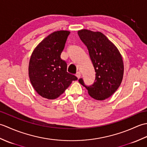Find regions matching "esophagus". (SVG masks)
<instances>
[{"instance_id":"34e87169","label":"esophagus","mask_w":147,"mask_h":147,"mask_svg":"<svg viewBox=\"0 0 147 147\" xmlns=\"http://www.w3.org/2000/svg\"><path fill=\"white\" fill-rule=\"evenodd\" d=\"M76 76H77V78H80L81 77V73H80V71H78V73L76 74Z\"/></svg>"}]
</instances>
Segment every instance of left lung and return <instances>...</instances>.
<instances>
[{"label":"left lung","mask_w":147,"mask_h":147,"mask_svg":"<svg viewBox=\"0 0 147 147\" xmlns=\"http://www.w3.org/2000/svg\"><path fill=\"white\" fill-rule=\"evenodd\" d=\"M78 35L88 48L96 73L92 85H86L83 78L78 81L90 96L103 100L111 96L121 85L124 73L123 59L117 49L103 33L82 30L78 31Z\"/></svg>","instance_id":"left-lung-1"}]
</instances>
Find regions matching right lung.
<instances>
[{"label": "right lung", "instance_id": "add662e5", "mask_svg": "<svg viewBox=\"0 0 147 147\" xmlns=\"http://www.w3.org/2000/svg\"><path fill=\"white\" fill-rule=\"evenodd\" d=\"M70 32L57 31L43 40L34 50L29 63V76L34 89L42 97L55 99L64 92L76 76L67 72L61 58Z\"/></svg>", "mask_w": 147, "mask_h": 147}]
</instances>
